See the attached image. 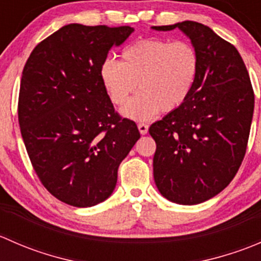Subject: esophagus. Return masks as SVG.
I'll return each instance as SVG.
<instances>
[{"label": "esophagus", "mask_w": 261, "mask_h": 261, "mask_svg": "<svg viewBox=\"0 0 261 261\" xmlns=\"http://www.w3.org/2000/svg\"><path fill=\"white\" fill-rule=\"evenodd\" d=\"M138 127L141 135H145V134H147V131H149V125H146V123H139Z\"/></svg>", "instance_id": "esophagus-1"}]
</instances>
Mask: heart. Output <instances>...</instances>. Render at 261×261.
Here are the masks:
<instances>
[{
	"instance_id": "1",
	"label": "heart",
	"mask_w": 261,
	"mask_h": 261,
	"mask_svg": "<svg viewBox=\"0 0 261 261\" xmlns=\"http://www.w3.org/2000/svg\"><path fill=\"white\" fill-rule=\"evenodd\" d=\"M121 58L102 63L101 80L118 107L125 106L139 87L140 93L123 109L133 120L146 121L160 110H177L193 91L199 62L188 41L143 39L126 46Z\"/></svg>"
}]
</instances>
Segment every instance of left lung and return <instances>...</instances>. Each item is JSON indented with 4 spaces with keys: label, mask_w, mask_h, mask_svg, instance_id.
<instances>
[{
    "label": "left lung",
    "mask_w": 261,
    "mask_h": 261,
    "mask_svg": "<svg viewBox=\"0 0 261 261\" xmlns=\"http://www.w3.org/2000/svg\"><path fill=\"white\" fill-rule=\"evenodd\" d=\"M183 31L198 54V74L188 99L152 123V168L158 189L169 201L198 204L226 188L246 152L254 91L238 49L196 21L152 26Z\"/></svg>",
    "instance_id": "1"
}]
</instances>
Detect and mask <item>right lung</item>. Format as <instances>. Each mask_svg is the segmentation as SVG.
<instances>
[{
	"mask_svg": "<svg viewBox=\"0 0 261 261\" xmlns=\"http://www.w3.org/2000/svg\"><path fill=\"white\" fill-rule=\"evenodd\" d=\"M134 31L69 23L31 51L22 70L18 123L34 169L59 201L92 207L109 198L117 169L140 138L115 112L101 80L112 46Z\"/></svg>",
	"mask_w": 261,
	"mask_h": 261,
	"instance_id": "obj_1",
	"label": "right lung"
}]
</instances>
